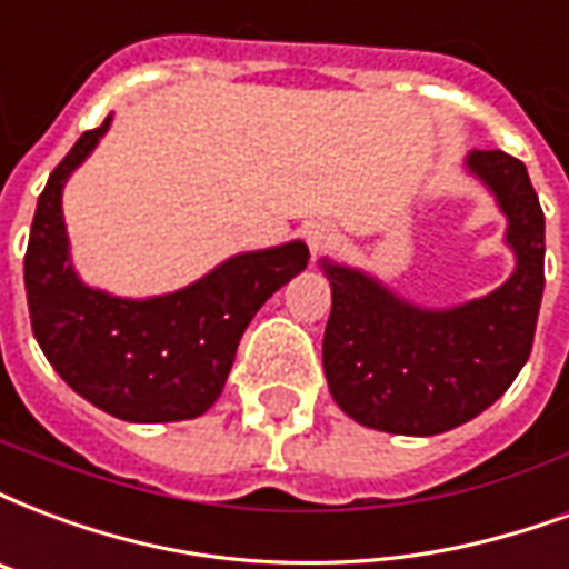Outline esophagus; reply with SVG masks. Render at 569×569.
<instances>
[{"instance_id":"34e87169","label":"esophagus","mask_w":569,"mask_h":569,"mask_svg":"<svg viewBox=\"0 0 569 569\" xmlns=\"http://www.w3.org/2000/svg\"><path fill=\"white\" fill-rule=\"evenodd\" d=\"M306 237H309L311 251L318 254V251H323L332 242V228L327 221H315V224H309V230H306Z\"/></svg>"}]
</instances>
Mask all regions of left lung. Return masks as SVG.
I'll list each match as a JSON object with an SVG mask.
<instances>
[{"mask_svg":"<svg viewBox=\"0 0 569 569\" xmlns=\"http://www.w3.org/2000/svg\"><path fill=\"white\" fill-rule=\"evenodd\" d=\"M465 170L507 216L516 269L501 288L450 309L405 300L357 267L323 258L332 288L323 371L350 420L390 435H441L501 399L528 362L543 300L546 221L528 170L501 149H473Z\"/></svg>","mask_w":569,"mask_h":569,"instance_id":"obj_1","label":"left lung"}]
</instances>
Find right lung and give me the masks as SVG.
<instances>
[{
  "label": "right lung",
  "instance_id": "obj_1",
  "mask_svg": "<svg viewBox=\"0 0 569 569\" xmlns=\"http://www.w3.org/2000/svg\"><path fill=\"white\" fill-rule=\"evenodd\" d=\"M110 119L77 140L38 198L23 260L32 332L59 378L110 417L194 420L224 390L239 339L260 306L306 269L309 246L290 239L242 251L188 288L147 300L89 288L71 263L62 188Z\"/></svg>",
  "mask_w": 569,
  "mask_h": 569
}]
</instances>
